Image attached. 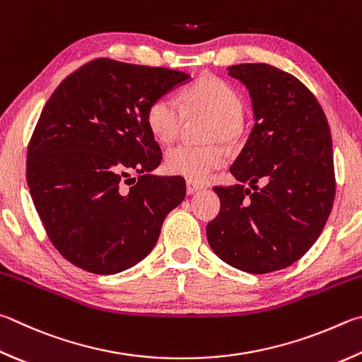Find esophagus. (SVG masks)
<instances>
[{"instance_id": "34e87169", "label": "esophagus", "mask_w": 362, "mask_h": 362, "mask_svg": "<svg viewBox=\"0 0 362 362\" xmlns=\"http://www.w3.org/2000/svg\"><path fill=\"white\" fill-rule=\"evenodd\" d=\"M201 188H202V187L199 185V183L192 182V180H187V193H188V194H194V193H198Z\"/></svg>"}]
</instances>
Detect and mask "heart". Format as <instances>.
I'll use <instances>...</instances> for the list:
<instances>
[{
    "label": "heart",
    "mask_w": 362,
    "mask_h": 362,
    "mask_svg": "<svg viewBox=\"0 0 362 362\" xmlns=\"http://www.w3.org/2000/svg\"><path fill=\"white\" fill-rule=\"evenodd\" d=\"M182 106L188 115L210 117L204 131V139L210 144H180L168 150L164 163L170 174L185 177L192 182H206L226 163L225 150L214 141L233 142L238 137L244 104L231 85L221 78L207 76L183 90ZM146 118L147 127L156 139L169 144L180 133L183 110L175 98L163 95L150 103Z\"/></svg>",
    "instance_id": "1"
}]
</instances>
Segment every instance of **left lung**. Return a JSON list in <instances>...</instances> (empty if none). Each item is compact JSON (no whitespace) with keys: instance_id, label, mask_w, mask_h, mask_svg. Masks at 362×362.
Segmentation results:
<instances>
[{"instance_id":"8db88e82","label":"left lung","mask_w":362,"mask_h":362,"mask_svg":"<svg viewBox=\"0 0 362 362\" xmlns=\"http://www.w3.org/2000/svg\"><path fill=\"white\" fill-rule=\"evenodd\" d=\"M228 74L247 87L255 124L229 169L240 183L214 188L221 209L207 225V240L239 271H280L307 253L331 214V129L317 98L288 72L244 63Z\"/></svg>"}]
</instances>
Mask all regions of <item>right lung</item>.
Segmentation results:
<instances>
[{
    "label": "right lung",
    "instance_id": "right-lung-1",
    "mask_svg": "<svg viewBox=\"0 0 362 362\" xmlns=\"http://www.w3.org/2000/svg\"><path fill=\"white\" fill-rule=\"evenodd\" d=\"M188 81L180 71L98 58L49 98L26 153V182L50 242L74 266L98 275L136 266L185 198L182 177L152 174L163 155L146 115Z\"/></svg>",
    "mask_w": 362,
    "mask_h": 362
}]
</instances>
